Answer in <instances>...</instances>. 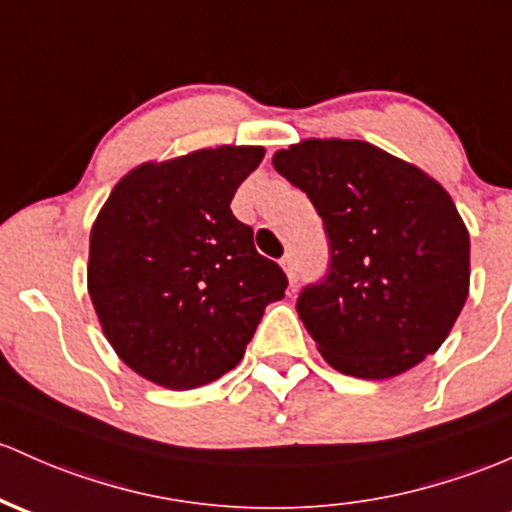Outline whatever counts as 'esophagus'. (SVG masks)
<instances>
[{"instance_id":"34e87169","label":"esophagus","mask_w":512,"mask_h":512,"mask_svg":"<svg viewBox=\"0 0 512 512\" xmlns=\"http://www.w3.org/2000/svg\"><path fill=\"white\" fill-rule=\"evenodd\" d=\"M282 269L286 272V279H289V284L294 286L296 284V260H294V255H284L282 257Z\"/></svg>"}]
</instances>
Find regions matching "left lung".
Wrapping results in <instances>:
<instances>
[{
    "label": "left lung",
    "instance_id": "left-lung-1",
    "mask_svg": "<svg viewBox=\"0 0 512 512\" xmlns=\"http://www.w3.org/2000/svg\"><path fill=\"white\" fill-rule=\"evenodd\" d=\"M330 238V272L296 311L325 362L391 379L440 350L469 296V230L452 196L367 140L306 138L272 155Z\"/></svg>",
    "mask_w": 512,
    "mask_h": 512
}]
</instances>
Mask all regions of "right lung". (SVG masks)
<instances>
[{"label": "right lung", "instance_id": "obj_1", "mask_svg": "<svg viewBox=\"0 0 512 512\" xmlns=\"http://www.w3.org/2000/svg\"><path fill=\"white\" fill-rule=\"evenodd\" d=\"M265 157L218 145L148 160L116 182L89 230L87 291L133 372L170 391L216 381L245 355L286 277L255 250L230 199Z\"/></svg>", "mask_w": 512, "mask_h": 512}]
</instances>
